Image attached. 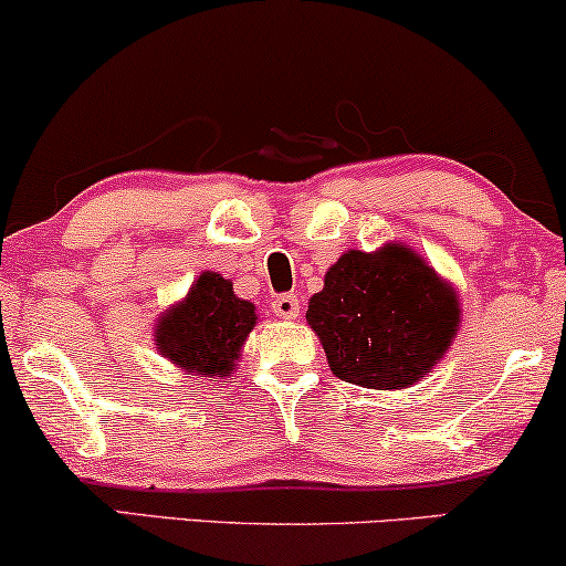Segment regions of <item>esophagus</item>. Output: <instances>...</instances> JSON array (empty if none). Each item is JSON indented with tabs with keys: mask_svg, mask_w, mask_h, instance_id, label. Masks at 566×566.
Masks as SVG:
<instances>
[{
	"mask_svg": "<svg viewBox=\"0 0 566 566\" xmlns=\"http://www.w3.org/2000/svg\"><path fill=\"white\" fill-rule=\"evenodd\" d=\"M272 312H275L281 319H296L298 312H302V304L294 294H283L272 298Z\"/></svg>",
	"mask_w": 566,
	"mask_h": 566,
	"instance_id": "1",
	"label": "esophagus"
}]
</instances>
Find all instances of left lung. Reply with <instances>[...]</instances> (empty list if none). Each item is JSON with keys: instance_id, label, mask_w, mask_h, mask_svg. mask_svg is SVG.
Masks as SVG:
<instances>
[{"instance_id": "1", "label": "left lung", "mask_w": 566, "mask_h": 566, "mask_svg": "<svg viewBox=\"0 0 566 566\" xmlns=\"http://www.w3.org/2000/svg\"><path fill=\"white\" fill-rule=\"evenodd\" d=\"M306 323L333 375L375 390L420 382L459 331V298L420 254L386 243L346 251L310 298Z\"/></svg>"}]
</instances>
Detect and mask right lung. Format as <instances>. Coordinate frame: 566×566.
Returning a JSON list of instances; mask_svg holds the SVG:
<instances>
[{"mask_svg":"<svg viewBox=\"0 0 566 566\" xmlns=\"http://www.w3.org/2000/svg\"><path fill=\"white\" fill-rule=\"evenodd\" d=\"M254 325V304L235 296L233 283L218 272H201L184 302L157 319L155 340L159 354L184 373L228 378Z\"/></svg>","mask_w":566,"mask_h":566,"instance_id":"right-lung-1","label":"right lung"}]
</instances>
